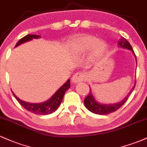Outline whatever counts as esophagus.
I'll return each mask as SVG.
<instances>
[{"mask_svg": "<svg viewBox=\"0 0 147 147\" xmlns=\"http://www.w3.org/2000/svg\"><path fill=\"white\" fill-rule=\"evenodd\" d=\"M86 74H84V72H76V73L72 76L71 80L72 82L74 84H77L79 83V82H82L85 81L86 79Z\"/></svg>", "mask_w": 147, "mask_h": 147, "instance_id": "1", "label": "esophagus"}]
</instances>
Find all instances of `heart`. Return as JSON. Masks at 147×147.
<instances>
[{
    "label": "heart",
    "instance_id": "heart-1",
    "mask_svg": "<svg viewBox=\"0 0 147 147\" xmlns=\"http://www.w3.org/2000/svg\"><path fill=\"white\" fill-rule=\"evenodd\" d=\"M73 47L76 53L88 51L94 47L93 55L96 58L102 56L107 48L105 42L97 41V38L92 36H86L77 38L74 41Z\"/></svg>",
    "mask_w": 147,
    "mask_h": 147
}]
</instances>
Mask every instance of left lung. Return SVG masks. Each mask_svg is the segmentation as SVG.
I'll list each match as a JSON object with an SVG mask.
<instances>
[{"label":"left lung","mask_w":147,"mask_h":147,"mask_svg":"<svg viewBox=\"0 0 147 147\" xmlns=\"http://www.w3.org/2000/svg\"><path fill=\"white\" fill-rule=\"evenodd\" d=\"M118 45H119V47H122V48L128 49V50H131L132 52L134 55L136 59V56L135 55V52L133 51L132 46H131V44L129 43V41L124 38V37H121V38L119 39V41H118ZM136 61H137V59H136ZM135 86H136V83H135L134 87L133 88V89L130 91L129 95H127V97H126L123 100L121 101V102L115 103V104H99L95 100V97L92 95V91H91V89L90 88V92H89V94L87 95V97H86L85 99H84V104H85V106L86 107L88 110H89L90 112L93 113L95 114H98V115H107L110 114L111 113H113L115 111H116L117 109H119V108L122 106L123 104H124L127 100L128 97L130 94L132 92L133 89L135 88Z\"/></svg>","instance_id":"obj_1"}]
</instances>
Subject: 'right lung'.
<instances>
[{
    "mask_svg": "<svg viewBox=\"0 0 147 147\" xmlns=\"http://www.w3.org/2000/svg\"><path fill=\"white\" fill-rule=\"evenodd\" d=\"M40 38V36L35 34H28L26 36L23 37L21 38L18 43H16V46L22 44V43H25V42L29 41L32 40L33 38ZM70 87V79H68L65 84L62 86L54 94L53 96L48 99V101H45V102L43 103H38V104H33V103H29L24 102V101L21 100L15 95V94L12 92L13 95L16 99V100L19 102V104L23 106L24 109L28 110L30 112L36 115H49L51 114L52 113L55 112L59 108V106L63 100V96L66 90H68L69 88Z\"/></svg>",
    "mask_w": 147,
    "mask_h": 147,
    "instance_id": "right-lung-1",
    "label": "right lung"
}]
</instances>
